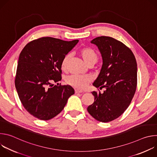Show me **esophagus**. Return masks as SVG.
<instances>
[{
  "instance_id": "esophagus-1",
  "label": "esophagus",
  "mask_w": 157,
  "mask_h": 157,
  "mask_svg": "<svg viewBox=\"0 0 157 157\" xmlns=\"http://www.w3.org/2000/svg\"><path fill=\"white\" fill-rule=\"evenodd\" d=\"M83 92L81 91H79L78 90V89H75V93L76 94H78V93H82Z\"/></svg>"
}]
</instances>
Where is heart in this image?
Masks as SVG:
<instances>
[{
    "mask_svg": "<svg viewBox=\"0 0 157 157\" xmlns=\"http://www.w3.org/2000/svg\"><path fill=\"white\" fill-rule=\"evenodd\" d=\"M79 54L88 66L95 64L98 58L96 52L91 47H84L81 49L79 52ZM70 59V54H66L63 56L61 62V68L63 71H66L67 70V67H68ZM91 81L92 78L90 76L77 75H71L66 79V82L68 84L81 91L85 89Z\"/></svg>",
    "mask_w": 157,
    "mask_h": 157,
    "instance_id": "obj_1",
    "label": "heart"
}]
</instances>
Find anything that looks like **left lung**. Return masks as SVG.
<instances>
[{"instance_id":"8db88e82","label":"left lung","mask_w":157,"mask_h":157,"mask_svg":"<svg viewBox=\"0 0 157 157\" xmlns=\"http://www.w3.org/2000/svg\"><path fill=\"white\" fill-rule=\"evenodd\" d=\"M98 47L102 58L100 73L93 86L102 89L92 92L93 104L87 110L95 119L108 122L121 116L129 106L137 84V64L132 52L120 41L102 36L91 41Z\"/></svg>"}]
</instances>
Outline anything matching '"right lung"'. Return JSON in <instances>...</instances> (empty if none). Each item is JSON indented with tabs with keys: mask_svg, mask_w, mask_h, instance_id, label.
Instances as JSON below:
<instances>
[{
	"mask_svg": "<svg viewBox=\"0 0 157 157\" xmlns=\"http://www.w3.org/2000/svg\"><path fill=\"white\" fill-rule=\"evenodd\" d=\"M78 41L42 37L29 42L21 52L15 85L21 104L35 117L43 121L53 118L75 94L69 85L53 83L61 80V60Z\"/></svg>",
	"mask_w": 157,
	"mask_h": 157,
	"instance_id": "right-lung-1",
	"label": "right lung"
}]
</instances>
